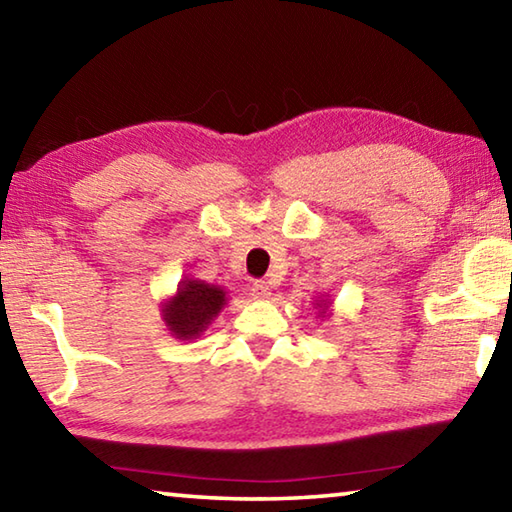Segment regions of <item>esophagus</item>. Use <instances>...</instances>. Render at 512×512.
I'll list each match as a JSON object with an SVG mask.
<instances>
[{"instance_id":"esophagus-1","label":"esophagus","mask_w":512,"mask_h":512,"mask_svg":"<svg viewBox=\"0 0 512 512\" xmlns=\"http://www.w3.org/2000/svg\"><path fill=\"white\" fill-rule=\"evenodd\" d=\"M253 296H255L257 300H266V298H271V287H268V282H264V280H255V282H253Z\"/></svg>"}]
</instances>
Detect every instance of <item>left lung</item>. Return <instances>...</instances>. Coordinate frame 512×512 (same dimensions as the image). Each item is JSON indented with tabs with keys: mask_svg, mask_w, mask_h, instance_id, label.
<instances>
[{
	"mask_svg": "<svg viewBox=\"0 0 512 512\" xmlns=\"http://www.w3.org/2000/svg\"><path fill=\"white\" fill-rule=\"evenodd\" d=\"M323 305H325V302H323ZM323 305H320V307H323ZM320 314H325V309H323V311H320Z\"/></svg>",
	"mask_w": 512,
	"mask_h": 512,
	"instance_id": "1",
	"label": "left lung"
}]
</instances>
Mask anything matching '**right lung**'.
<instances>
[{
	"mask_svg": "<svg viewBox=\"0 0 512 512\" xmlns=\"http://www.w3.org/2000/svg\"><path fill=\"white\" fill-rule=\"evenodd\" d=\"M225 302H228L225 291L216 284L185 280L178 284L176 296L162 305V318L176 339L192 341L196 336H201L207 325L219 316Z\"/></svg>",
	"mask_w": 512,
	"mask_h": 512,
	"instance_id": "right-lung-1",
	"label": "right lung"
}]
</instances>
